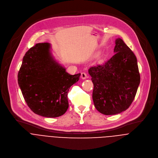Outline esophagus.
Masks as SVG:
<instances>
[{
    "label": "esophagus",
    "instance_id": "34e87169",
    "mask_svg": "<svg viewBox=\"0 0 158 158\" xmlns=\"http://www.w3.org/2000/svg\"><path fill=\"white\" fill-rule=\"evenodd\" d=\"M81 78H82V79H86V78H87V74H86V73H81Z\"/></svg>",
    "mask_w": 158,
    "mask_h": 158
}]
</instances>
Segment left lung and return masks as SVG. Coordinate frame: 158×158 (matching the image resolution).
<instances>
[{"instance_id":"left-lung-1","label":"left lung","mask_w":158,"mask_h":158,"mask_svg":"<svg viewBox=\"0 0 158 158\" xmlns=\"http://www.w3.org/2000/svg\"><path fill=\"white\" fill-rule=\"evenodd\" d=\"M115 44L113 56L88 71L94 84V106L105 115L117 114L128 109L140 83L136 56L121 39H117Z\"/></svg>"}]
</instances>
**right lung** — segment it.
Masks as SVG:
<instances>
[{
	"instance_id": "right-lung-1",
	"label": "right lung",
	"mask_w": 158,
	"mask_h": 158,
	"mask_svg": "<svg viewBox=\"0 0 158 158\" xmlns=\"http://www.w3.org/2000/svg\"><path fill=\"white\" fill-rule=\"evenodd\" d=\"M51 44L38 43L26 53L18 73L22 95L35 114L46 118L63 115L68 109L67 93L81 74L71 75L57 63Z\"/></svg>"
}]
</instances>
